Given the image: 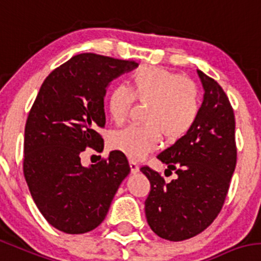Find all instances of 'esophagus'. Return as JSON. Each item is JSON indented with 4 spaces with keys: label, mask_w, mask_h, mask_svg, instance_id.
<instances>
[{
    "label": "esophagus",
    "mask_w": 261,
    "mask_h": 261,
    "mask_svg": "<svg viewBox=\"0 0 261 261\" xmlns=\"http://www.w3.org/2000/svg\"><path fill=\"white\" fill-rule=\"evenodd\" d=\"M129 167H130V172H132V173H137V172L140 171V166H138L136 162H133V160L129 162Z\"/></svg>",
    "instance_id": "34e87169"
}]
</instances>
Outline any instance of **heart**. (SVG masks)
<instances>
[{
    "instance_id": "1",
    "label": "heart",
    "mask_w": 261,
    "mask_h": 261,
    "mask_svg": "<svg viewBox=\"0 0 261 261\" xmlns=\"http://www.w3.org/2000/svg\"><path fill=\"white\" fill-rule=\"evenodd\" d=\"M133 99L149 103L145 112L147 125L126 126L110 137V146L132 160L156 149L162 135L168 142L180 140L194 126L200 112L194 81L155 66L137 68L129 76V89L118 85L110 92L107 109L115 123L126 120Z\"/></svg>"
}]
</instances>
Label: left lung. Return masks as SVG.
Segmentation results:
<instances>
[{
    "label": "left lung",
    "mask_w": 261,
    "mask_h": 261,
    "mask_svg": "<svg viewBox=\"0 0 261 261\" xmlns=\"http://www.w3.org/2000/svg\"><path fill=\"white\" fill-rule=\"evenodd\" d=\"M204 95L194 126L158 155L177 177L166 182L142 167L150 181L145 214L150 228L164 240L185 241L208 228L223 208L237 164L236 119L219 84L198 70ZM172 173V172H171Z\"/></svg>",
    "instance_id": "obj_1"
}]
</instances>
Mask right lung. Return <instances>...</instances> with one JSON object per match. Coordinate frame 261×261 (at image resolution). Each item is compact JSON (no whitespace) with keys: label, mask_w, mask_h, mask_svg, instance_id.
Returning a JSON list of instances; mask_svg holds the SVG:
<instances>
[{"label":"right lung","mask_w":261,"mask_h":261,"mask_svg":"<svg viewBox=\"0 0 261 261\" xmlns=\"http://www.w3.org/2000/svg\"><path fill=\"white\" fill-rule=\"evenodd\" d=\"M136 67L135 61L84 53L56 68L40 88L25 123L23 172L37 208L58 230L83 234L97 228L130 172L116 150L89 167L80 155L87 147L103 150L98 130L106 124V89Z\"/></svg>","instance_id":"right-lung-1"}]
</instances>
